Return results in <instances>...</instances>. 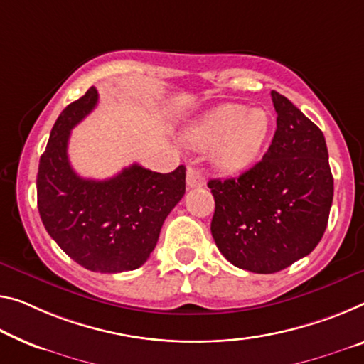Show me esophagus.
Returning <instances> with one entry per match:
<instances>
[{"label": "esophagus", "mask_w": 364, "mask_h": 364, "mask_svg": "<svg viewBox=\"0 0 364 364\" xmlns=\"http://www.w3.org/2000/svg\"><path fill=\"white\" fill-rule=\"evenodd\" d=\"M205 186V177L198 169L188 167L187 169V187L188 188H198Z\"/></svg>", "instance_id": "34e87169"}]
</instances>
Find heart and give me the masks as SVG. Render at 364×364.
Returning a JSON list of instances; mask_svg holds the SVG:
<instances>
[{
	"mask_svg": "<svg viewBox=\"0 0 364 364\" xmlns=\"http://www.w3.org/2000/svg\"><path fill=\"white\" fill-rule=\"evenodd\" d=\"M270 114L239 104H223L195 120L183 139L190 146L210 148L211 158L226 172H237L259 158L270 133Z\"/></svg>",
	"mask_w": 364,
	"mask_h": 364,
	"instance_id": "heart-1",
	"label": "heart"
}]
</instances>
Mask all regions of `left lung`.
<instances>
[{
  "mask_svg": "<svg viewBox=\"0 0 364 364\" xmlns=\"http://www.w3.org/2000/svg\"><path fill=\"white\" fill-rule=\"evenodd\" d=\"M277 130L262 161L236 178H211V234L234 267L275 273L309 255L327 228L333 177L323 133L272 91Z\"/></svg>",
  "mask_w": 364,
  "mask_h": 364,
  "instance_id": "left-lung-1",
  "label": "left lung"
}]
</instances>
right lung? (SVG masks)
<instances>
[{
  "instance_id": "obj_1",
  "label": "right lung",
  "mask_w": 364,
  "mask_h": 364,
  "mask_svg": "<svg viewBox=\"0 0 364 364\" xmlns=\"http://www.w3.org/2000/svg\"><path fill=\"white\" fill-rule=\"evenodd\" d=\"M99 99L97 89L61 112L37 172V205L47 232L91 272L135 270L156 247L163 223L186 193V167L159 174L139 164L107 181L82 178L68 159V139Z\"/></svg>"
}]
</instances>
